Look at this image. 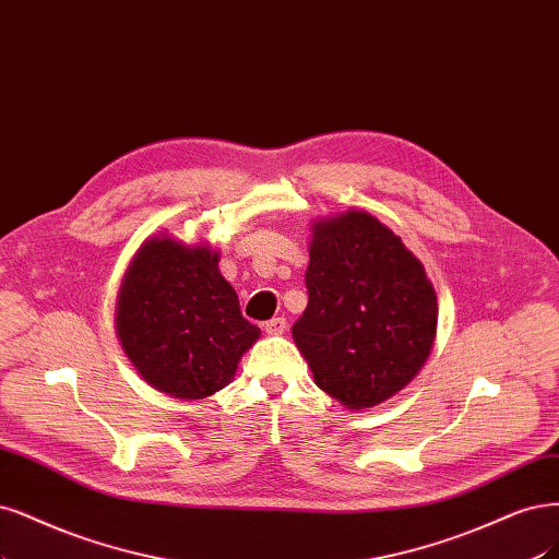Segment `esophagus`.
<instances>
[{
	"instance_id": "obj_1",
	"label": "esophagus",
	"mask_w": 559,
	"mask_h": 559,
	"mask_svg": "<svg viewBox=\"0 0 559 559\" xmlns=\"http://www.w3.org/2000/svg\"><path fill=\"white\" fill-rule=\"evenodd\" d=\"M267 335H282L286 331V319L284 317H277V319H271L265 321V329H263Z\"/></svg>"
}]
</instances>
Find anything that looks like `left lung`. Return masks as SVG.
I'll return each mask as SVG.
<instances>
[{
  "mask_svg": "<svg viewBox=\"0 0 559 559\" xmlns=\"http://www.w3.org/2000/svg\"><path fill=\"white\" fill-rule=\"evenodd\" d=\"M292 335L314 383L346 409L377 407L420 372L437 337V294L402 238L365 210L314 219Z\"/></svg>",
  "mask_w": 559,
  "mask_h": 559,
  "instance_id": "obj_1",
  "label": "left lung"
}]
</instances>
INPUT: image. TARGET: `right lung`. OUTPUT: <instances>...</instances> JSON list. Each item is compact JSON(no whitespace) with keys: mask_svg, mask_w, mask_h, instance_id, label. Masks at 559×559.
I'll list each match as a JSON object with an SVG mask.
<instances>
[{"mask_svg":"<svg viewBox=\"0 0 559 559\" xmlns=\"http://www.w3.org/2000/svg\"><path fill=\"white\" fill-rule=\"evenodd\" d=\"M115 333L141 379L176 400H203L228 386L261 335L240 314L217 249L166 230L143 240L129 261Z\"/></svg>","mask_w":559,"mask_h":559,"instance_id":"add662e5","label":"right lung"}]
</instances>
